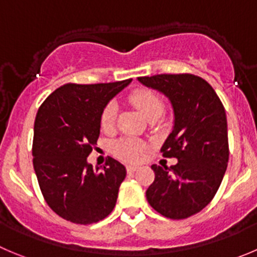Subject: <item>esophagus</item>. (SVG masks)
Segmentation results:
<instances>
[{"label":"esophagus","instance_id":"34e87169","mask_svg":"<svg viewBox=\"0 0 257 257\" xmlns=\"http://www.w3.org/2000/svg\"><path fill=\"white\" fill-rule=\"evenodd\" d=\"M139 169V167H136V165H128V167H127V173H134V172H136V170Z\"/></svg>","mask_w":257,"mask_h":257}]
</instances>
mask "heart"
<instances>
[{"instance_id":"obj_1","label":"heart","mask_w":257,"mask_h":257,"mask_svg":"<svg viewBox=\"0 0 257 257\" xmlns=\"http://www.w3.org/2000/svg\"><path fill=\"white\" fill-rule=\"evenodd\" d=\"M130 102L139 109L146 119L153 114H161L164 109L163 101L160 97L149 89H138L130 96ZM117 106L111 102L103 109L101 116V126L103 130H111L116 121ZM113 153L122 160L128 163H136L143 158L144 145L130 138H124L114 143Z\"/></svg>"}]
</instances>
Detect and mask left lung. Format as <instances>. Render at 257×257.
<instances>
[{
    "mask_svg": "<svg viewBox=\"0 0 257 257\" xmlns=\"http://www.w3.org/2000/svg\"><path fill=\"white\" fill-rule=\"evenodd\" d=\"M138 80L170 101L174 124L161 153L178 159L170 168L151 165L155 179L146 199L164 217L188 218L208 206L226 173V111L211 84L194 74H158Z\"/></svg>",
    "mask_w": 257,
    "mask_h": 257,
    "instance_id": "8db88e82",
    "label": "left lung"
}]
</instances>
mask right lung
Returning a JSON list of instances; mask_svg holds the SVG:
<instances>
[{
    "mask_svg": "<svg viewBox=\"0 0 257 257\" xmlns=\"http://www.w3.org/2000/svg\"><path fill=\"white\" fill-rule=\"evenodd\" d=\"M131 80L68 83L54 90L36 113L34 170L48 206L67 221L96 223L116 206L126 168L113 158L93 168L87 158L97 145L104 107Z\"/></svg>",
    "mask_w": 257,
    "mask_h": 257,
    "instance_id": "right-lung-1",
    "label": "right lung"
}]
</instances>
